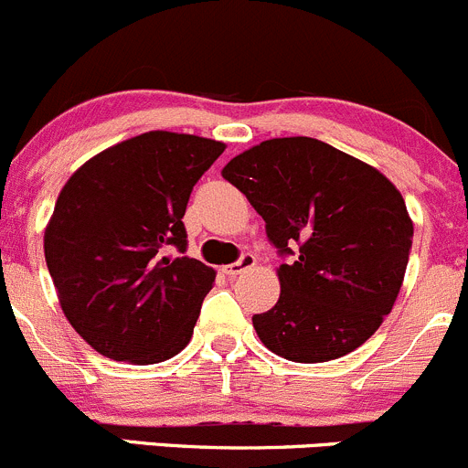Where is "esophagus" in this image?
<instances>
[{
  "instance_id": "1",
  "label": "esophagus",
  "mask_w": 468,
  "mask_h": 468,
  "mask_svg": "<svg viewBox=\"0 0 468 468\" xmlns=\"http://www.w3.org/2000/svg\"><path fill=\"white\" fill-rule=\"evenodd\" d=\"M255 264H257V257L252 255V252H246V255H241V260L234 261V264L222 266V273H225L227 278H237V275H241L243 271L252 269Z\"/></svg>"
}]
</instances>
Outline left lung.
Wrapping results in <instances>:
<instances>
[{
	"instance_id": "left-lung-1",
	"label": "left lung",
	"mask_w": 468,
	"mask_h": 468,
	"mask_svg": "<svg viewBox=\"0 0 468 468\" xmlns=\"http://www.w3.org/2000/svg\"><path fill=\"white\" fill-rule=\"evenodd\" d=\"M264 218L280 255V298L252 317L266 349L326 363L358 349L393 310L413 222L377 167L313 137H275L222 167ZM297 252L293 253L292 250Z\"/></svg>"
}]
</instances>
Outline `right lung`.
<instances>
[{
    "mask_svg": "<svg viewBox=\"0 0 468 468\" xmlns=\"http://www.w3.org/2000/svg\"><path fill=\"white\" fill-rule=\"evenodd\" d=\"M225 144L149 131L73 172L46 227L48 271L70 326L112 360L151 365L193 337L216 271L186 252L193 186Z\"/></svg>",
    "mask_w": 468,
    "mask_h": 468,
    "instance_id": "obj_1",
    "label": "right lung"
}]
</instances>
